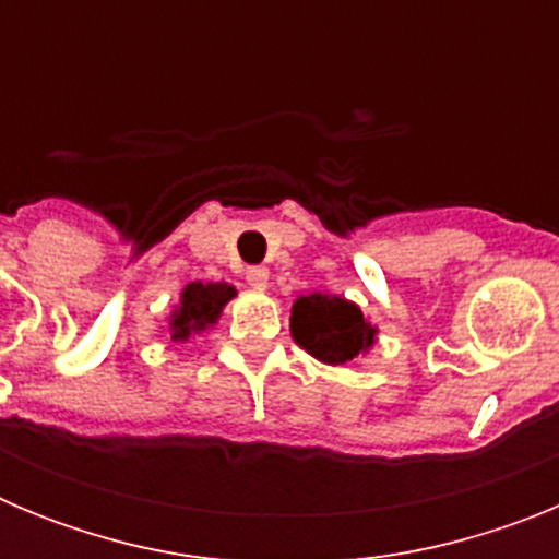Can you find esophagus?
Here are the masks:
<instances>
[{
    "label": "esophagus",
    "mask_w": 559,
    "mask_h": 559,
    "mask_svg": "<svg viewBox=\"0 0 559 559\" xmlns=\"http://www.w3.org/2000/svg\"><path fill=\"white\" fill-rule=\"evenodd\" d=\"M246 283L254 290H265L269 288V269L265 265H251V269H246Z\"/></svg>",
    "instance_id": "34e87169"
}]
</instances>
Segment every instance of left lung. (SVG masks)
<instances>
[{
    "label": "left lung",
    "mask_w": 559,
    "mask_h": 559,
    "mask_svg": "<svg viewBox=\"0 0 559 559\" xmlns=\"http://www.w3.org/2000/svg\"><path fill=\"white\" fill-rule=\"evenodd\" d=\"M378 330L364 319L358 305L344 296L308 294L290 308V335L324 364H347L367 353Z\"/></svg>",
    "instance_id": "1"
}]
</instances>
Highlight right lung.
I'll use <instances>...</instances> for the list:
<instances>
[{
    "label": "right lung",
    "mask_w": 559,
    "mask_h": 559,
    "mask_svg": "<svg viewBox=\"0 0 559 559\" xmlns=\"http://www.w3.org/2000/svg\"><path fill=\"white\" fill-rule=\"evenodd\" d=\"M235 296V288L226 283H190L181 290V305L170 316V338L187 341L192 333H201L218 322L221 310Z\"/></svg>",
    "instance_id": "1"
}]
</instances>
